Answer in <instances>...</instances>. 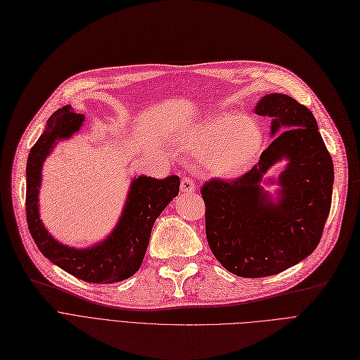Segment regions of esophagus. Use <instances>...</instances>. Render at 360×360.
Listing matches in <instances>:
<instances>
[{
	"mask_svg": "<svg viewBox=\"0 0 360 360\" xmlns=\"http://www.w3.org/2000/svg\"><path fill=\"white\" fill-rule=\"evenodd\" d=\"M181 191L185 194H191L195 191V184L190 176H184L181 181Z\"/></svg>",
	"mask_w": 360,
	"mask_h": 360,
	"instance_id": "1",
	"label": "esophagus"
}]
</instances>
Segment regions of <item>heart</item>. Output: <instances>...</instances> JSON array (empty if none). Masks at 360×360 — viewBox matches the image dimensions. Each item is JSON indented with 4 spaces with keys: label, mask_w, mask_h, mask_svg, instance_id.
Wrapping results in <instances>:
<instances>
[{
    "label": "heart",
    "mask_w": 360,
    "mask_h": 360,
    "mask_svg": "<svg viewBox=\"0 0 360 360\" xmlns=\"http://www.w3.org/2000/svg\"><path fill=\"white\" fill-rule=\"evenodd\" d=\"M262 146L260 128L240 113L217 115L197 124L185 138V147L201 154L205 167L221 176H236L252 167Z\"/></svg>",
    "instance_id": "1"
}]
</instances>
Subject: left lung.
I'll list each match as a JSON object with an SVG mask.
<instances>
[{
    "label": "left lung",
    "mask_w": 360,
    "mask_h": 360,
    "mask_svg": "<svg viewBox=\"0 0 360 360\" xmlns=\"http://www.w3.org/2000/svg\"><path fill=\"white\" fill-rule=\"evenodd\" d=\"M256 113L272 119L276 135L260 160L236 179L212 178L200 190L212 253L243 278L276 275L311 255L330 214L334 182L333 159L307 107L284 94H269ZM284 157L290 163L280 177L283 190L275 205L259 181Z\"/></svg>",
    "instance_id": "left-lung-1"
}]
</instances>
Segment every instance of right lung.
Returning a JSON list of instances; mask_svg holds the SVG:
<instances>
[{
  "instance_id": "1",
  "label": "right lung",
  "mask_w": 360,
  "mask_h": 360,
  "mask_svg": "<svg viewBox=\"0 0 360 360\" xmlns=\"http://www.w3.org/2000/svg\"><path fill=\"white\" fill-rule=\"evenodd\" d=\"M84 115L65 105L49 119L46 129L30 148L26 165V221L39 252L70 275L92 284H112L134 275L146 256L155 219L179 193V176H139L132 185L122 219L103 243L77 250L57 243L44 228L38 213L41 167L54 143L79 129Z\"/></svg>"
}]
</instances>
